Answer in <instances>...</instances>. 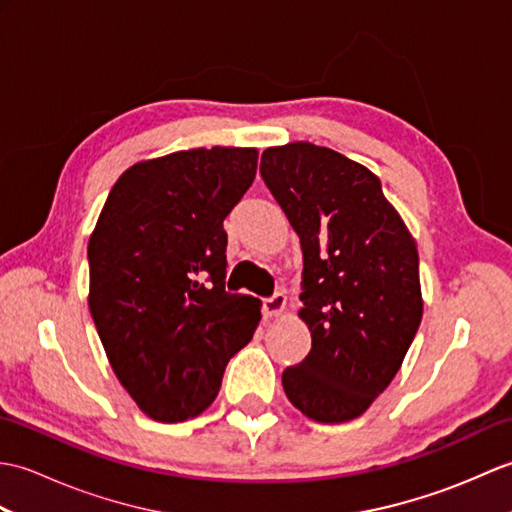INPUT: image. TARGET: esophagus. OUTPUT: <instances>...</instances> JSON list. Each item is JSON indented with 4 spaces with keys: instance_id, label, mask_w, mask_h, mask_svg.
<instances>
[{
    "instance_id": "1",
    "label": "esophagus",
    "mask_w": 512,
    "mask_h": 512,
    "mask_svg": "<svg viewBox=\"0 0 512 512\" xmlns=\"http://www.w3.org/2000/svg\"><path fill=\"white\" fill-rule=\"evenodd\" d=\"M286 295H281V292H277V295L264 299L262 303V312L264 317H281V314L286 312Z\"/></svg>"
}]
</instances>
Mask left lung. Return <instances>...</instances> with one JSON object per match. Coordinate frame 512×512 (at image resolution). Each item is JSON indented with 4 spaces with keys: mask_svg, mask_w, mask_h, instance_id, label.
Instances as JSON below:
<instances>
[{
    "mask_svg": "<svg viewBox=\"0 0 512 512\" xmlns=\"http://www.w3.org/2000/svg\"><path fill=\"white\" fill-rule=\"evenodd\" d=\"M262 178L303 253L312 350L281 383L303 416H361L402 365L422 319L418 246L380 180L328 147L288 143L262 154Z\"/></svg>",
    "mask_w": 512,
    "mask_h": 512,
    "instance_id": "1",
    "label": "left lung"
}]
</instances>
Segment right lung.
<instances>
[{
    "label": "right lung",
    "instance_id": "obj_1",
    "mask_svg": "<svg viewBox=\"0 0 512 512\" xmlns=\"http://www.w3.org/2000/svg\"><path fill=\"white\" fill-rule=\"evenodd\" d=\"M257 149H187L116 180L88 244L90 312L107 361L158 422L200 416L259 299L228 295L224 217L255 180Z\"/></svg>",
    "mask_w": 512,
    "mask_h": 512
}]
</instances>
